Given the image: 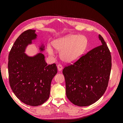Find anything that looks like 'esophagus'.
I'll list each match as a JSON object with an SVG mask.
<instances>
[{"instance_id":"obj_1","label":"esophagus","mask_w":123,"mask_h":123,"mask_svg":"<svg viewBox=\"0 0 123 123\" xmlns=\"http://www.w3.org/2000/svg\"><path fill=\"white\" fill-rule=\"evenodd\" d=\"M57 69H58L59 71H61L62 69V66L60 64L58 65H57Z\"/></svg>"}]
</instances>
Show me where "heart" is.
Segmentation results:
<instances>
[{
    "instance_id": "b5f03b06",
    "label": "heart",
    "mask_w": 123,
    "mask_h": 123,
    "mask_svg": "<svg viewBox=\"0 0 123 123\" xmlns=\"http://www.w3.org/2000/svg\"><path fill=\"white\" fill-rule=\"evenodd\" d=\"M87 45V40L84 36L69 34L54 40L53 46L61 51L60 57L67 62H72L79 59L85 51ZM47 51L51 57L54 56L53 49L48 46Z\"/></svg>"
}]
</instances>
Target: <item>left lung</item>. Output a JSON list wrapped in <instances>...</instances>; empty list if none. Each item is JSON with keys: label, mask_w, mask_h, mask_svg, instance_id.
<instances>
[{"label": "left lung", "mask_w": 123, "mask_h": 123, "mask_svg": "<svg viewBox=\"0 0 123 123\" xmlns=\"http://www.w3.org/2000/svg\"><path fill=\"white\" fill-rule=\"evenodd\" d=\"M93 48L62 70L67 97L74 105L87 106L98 100L108 85L111 66L110 50L103 37Z\"/></svg>", "instance_id": "obj_1"}]
</instances>
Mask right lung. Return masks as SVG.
Masks as SVG:
<instances>
[{
  "label": "right lung",
  "mask_w": 123,
  "mask_h": 123,
  "mask_svg": "<svg viewBox=\"0 0 123 123\" xmlns=\"http://www.w3.org/2000/svg\"><path fill=\"white\" fill-rule=\"evenodd\" d=\"M35 30H28L17 38L8 57L10 87L14 94L27 105L37 106L49 98L51 81L57 72L55 63L47 65L44 55L29 57L24 52L26 47L36 38ZM44 47H41L43 51Z\"/></svg>",
  "instance_id": "add662e5"
}]
</instances>
